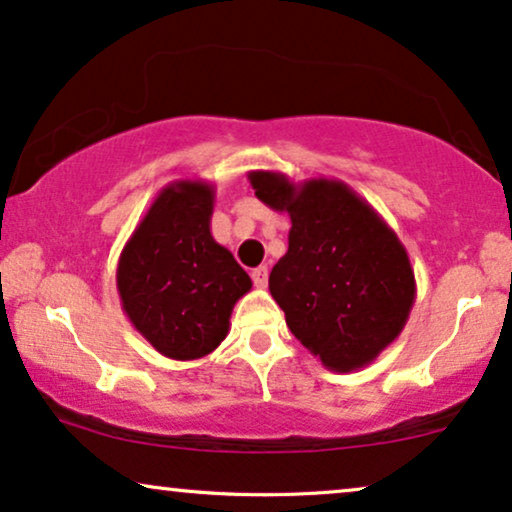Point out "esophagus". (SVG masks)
Returning a JSON list of instances; mask_svg holds the SVG:
<instances>
[{
	"mask_svg": "<svg viewBox=\"0 0 512 512\" xmlns=\"http://www.w3.org/2000/svg\"><path fill=\"white\" fill-rule=\"evenodd\" d=\"M252 283H255L257 288H264L267 286V281H269V269L267 267H257V269H252Z\"/></svg>",
	"mask_w": 512,
	"mask_h": 512,
	"instance_id": "1",
	"label": "esophagus"
}]
</instances>
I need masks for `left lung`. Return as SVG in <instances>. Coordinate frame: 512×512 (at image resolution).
Returning a JSON list of instances; mask_svg holds the SVG:
<instances>
[{
    "instance_id": "1",
    "label": "left lung",
    "mask_w": 512,
    "mask_h": 512,
    "mask_svg": "<svg viewBox=\"0 0 512 512\" xmlns=\"http://www.w3.org/2000/svg\"><path fill=\"white\" fill-rule=\"evenodd\" d=\"M255 196L288 212V252L269 293L290 333L328 371L366 368L390 347L416 302L409 252L373 205L340 179L300 184L271 170L248 172Z\"/></svg>"
}]
</instances>
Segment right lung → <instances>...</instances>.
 <instances>
[{
	"label": "right lung",
	"mask_w": 512,
	"mask_h": 512,
	"mask_svg": "<svg viewBox=\"0 0 512 512\" xmlns=\"http://www.w3.org/2000/svg\"><path fill=\"white\" fill-rule=\"evenodd\" d=\"M215 186L177 179L155 196L118 260L122 312L174 361L208 357L229 335L234 304L252 281L212 238Z\"/></svg>",
	"instance_id": "add662e5"
}]
</instances>
